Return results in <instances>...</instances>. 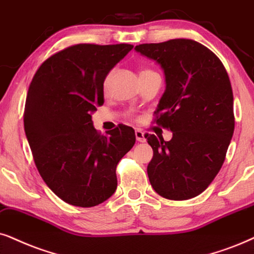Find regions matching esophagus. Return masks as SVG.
Instances as JSON below:
<instances>
[{
    "label": "esophagus",
    "instance_id": "34e87169",
    "mask_svg": "<svg viewBox=\"0 0 254 254\" xmlns=\"http://www.w3.org/2000/svg\"><path fill=\"white\" fill-rule=\"evenodd\" d=\"M134 134H136V139L138 140V142H145L146 138H145V132L142 129H136V131H134Z\"/></svg>",
    "mask_w": 254,
    "mask_h": 254
}]
</instances>
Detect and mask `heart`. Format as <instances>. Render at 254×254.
I'll use <instances>...</instances> for the list:
<instances>
[{"instance_id":"b5f03b06","label":"heart","mask_w":254,"mask_h":254,"mask_svg":"<svg viewBox=\"0 0 254 254\" xmlns=\"http://www.w3.org/2000/svg\"><path fill=\"white\" fill-rule=\"evenodd\" d=\"M152 72H153L152 70H150V69H143L142 71H140V76L146 75V73H152ZM111 77H112V72L108 73V76L104 78V82H103L104 90H107L109 88V84H110V81H111Z\"/></svg>"}]
</instances>
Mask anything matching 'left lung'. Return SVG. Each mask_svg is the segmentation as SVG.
Listing matches in <instances>:
<instances>
[{"label":"left lung","mask_w":254,"mask_h":254,"mask_svg":"<svg viewBox=\"0 0 254 254\" xmlns=\"http://www.w3.org/2000/svg\"><path fill=\"white\" fill-rule=\"evenodd\" d=\"M134 50L155 60L166 89L155 123L172 131L165 142L147 133L153 150L147 165L151 186L171 200L200 194L225 160L234 131L233 92L225 66L208 48L188 38L145 43Z\"/></svg>","instance_id":"obj_1"}]
</instances>
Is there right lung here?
<instances>
[{
  "instance_id": "1",
  "label": "right lung",
  "mask_w": 254,
  "mask_h": 254,
  "mask_svg": "<svg viewBox=\"0 0 254 254\" xmlns=\"http://www.w3.org/2000/svg\"><path fill=\"white\" fill-rule=\"evenodd\" d=\"M132 48L70 46L44 61L29 85L23 121L35 165L73 206H96L114 194L117 164L136 142L132 127L118 125L104 136L91 121L104 103V78Z\"/></svg>"
}]
</instances>
